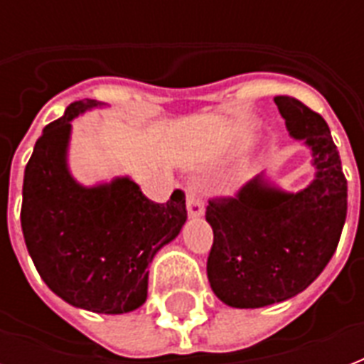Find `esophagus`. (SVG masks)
<instances>
[{
	"instance_id": "esophagus-1",
	"label": "esophagus",
	"mask_w": 364,
	"mask_h": 364,
	"mask_svg": "<svg viewBox=\"0 0 364 364\" xmlns=\"http://www.w3.org/2000/svg\"><path fill=\"white\" fill-rule=\"evenodd\" d=\"M187 211L191 219H200L204 215V200H202V188L198 185H191L187 188Z\"/></svg>"
}]
</instances>
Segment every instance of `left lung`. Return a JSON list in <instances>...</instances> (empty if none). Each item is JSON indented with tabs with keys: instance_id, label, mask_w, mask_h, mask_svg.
<instances>
[{
	"instance_id": "obj_1",
	"label": "left lung",
	"mask_w": 364,
	"mask_h": 364,
	"mask_svg": "<svg viewBox=\"0 0 364 364\" xmlns=\"http://www.w3.org/2000/svg\"><path fill=\"white\" fill-rule=\"evenodd\" d=\"M274 102L289 136L310 151L314 177L287 191L260 173L236 198L208 205V279L217 299L240 310L285 302L310 287L333 259L348 213V181L325 119L291 96Z\"/></svg>"
}]
</instances>
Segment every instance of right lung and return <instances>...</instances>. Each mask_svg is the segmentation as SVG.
Segmentation results:
<instances>
[{
	"label": "right lung",
	"instance_id": "right-lung-1",
	"mask_svg": "<svg viewBox=\"0 0 364 364\" xmlns=\"http://www.w3.org/2000/svg\"><path fill=\"white\" fill-rule=\"evenodd\" d=\"M109 107L81 100L45 126L24 170L22 234L39 276L68 304L119 316L147 300L149 264L187 221L185 194L154 204L132 177L77 181L70 143L77 117Z\"/></svg>",
	"mask_w": 364,
	"mask_h": 364
}]
</instances>
